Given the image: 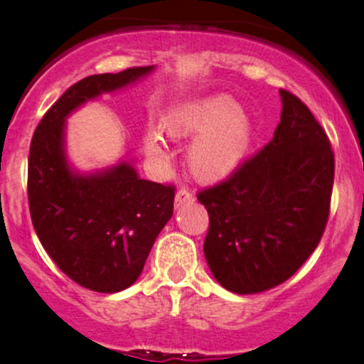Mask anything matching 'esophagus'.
Returning a JSON list of instances; mask_svg holds the SVG:
<instances>
[{"mask_svg": "<svg viewBox=\"0 0 364 364\" xmlns=\"http://www.w3.org/2000/svg\"><path fill=\"white\" fill-rule=\"evenodd\" d=\"M193 200H195L193 193L185 190V188H181V190H179L176 193V196H174V207L181 208L185 205H190V203H193Z\"/></svg>", "mask_w": 364, "mask_h": 364, "instance_id": "34e87169", "label": "esophagus"}]
</instances>
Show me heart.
<instances>
[{
	"label": "heart",
	"mask_w": 364,
	"mask_h": 364,
	"mask_svg": "<svg viewBox=\"0 0 364 364\" xmlns=\"http://www.w3.org/2000/svg\"><path fill=\"white\" fill-rule=\"evenodd\" d=\"M162 127L174 140L193 139L188 149V166L196 179L205 183L231 176L252 144V121L236 101L223 94L174 107ZM145 152L156 164H169V150L156 133L145 136Z\"/></svg>",
	"instance_id": "heart-1"
}]
</instances>
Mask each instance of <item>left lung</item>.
Wrapping results in <instances>:
<instances>
[{
    "instance_id": "8db88e82",
    "label": "left lung",
    "mask_w": 364,
    "mask_h": 364,
    "mask_svg": "<svg viewBox=\"0 0 364 364\" xmlns=\"http://www.w3.org/2000/svg\"><path fill=\"white\" fill-rule=\"evenodd\" d=\"M279 94L272 140L196 195L210 219L205 260L215 281L236 294L287 281L315 252L328 219L336 169L328 136L296 95Z\"/></svg>"
}]
</instances>
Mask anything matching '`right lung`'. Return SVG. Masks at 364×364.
<instances>
[{
	"mask_svg": "<svg viewBox=\"0 0 364 364\" xmlns=\"http://www.w3.org/2000/svg\"><path fill=\"white\" fill-rule=\"evenodd\" d=\"M154 68L136 66L77 82L46 112L32 136L27 190L37 237L60 270L95 292H119L140 277L173 215L174 186L141 179L128 161L94 173L77 171L66 156V118Z\"/></svg>",
	"mask_w": 364,
	"mask_h": 364,
	"instance_id": "1",
	"label": "right lung"
}]
</instances>
